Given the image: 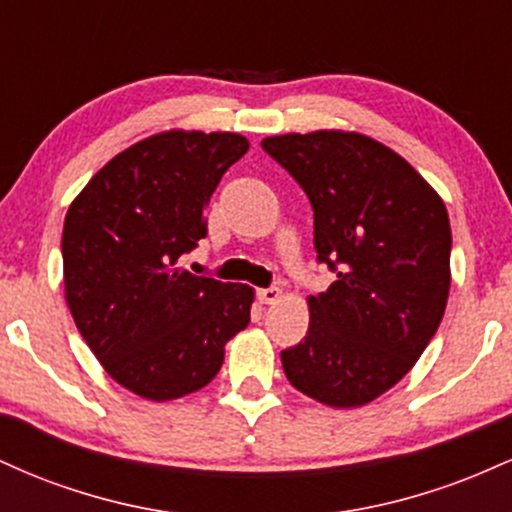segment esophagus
Masks as SVG:
<instances>
[{"mask_svg": "<svg viewBox=\"0 0 512 512\" xmlns=\"http://www.w3.org/2000/svg\"><path fill=\"white\" fill-rule=\"evenodd\" d=\"M257 298H260L264 305H272V303H276L281 298V289H279V286H269V289H260V291H257Z\"/></svg>", "mask_w": 512, "mask_h": 512, "instance_id": "1", "label": "esophagus"}]
</instances>
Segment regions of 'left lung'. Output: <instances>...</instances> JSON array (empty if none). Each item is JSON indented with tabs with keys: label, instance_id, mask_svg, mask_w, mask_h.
Wrapping results in <instances>:
<instances>
[{
	"label": "left lung",
	"instance_id": "8db88e82",
	"mask_svg": "<svg viewBox=\"0 0 512 512\" xmlns=\"http://www.w3.org/2000/svg\"><path fill=\"white\" fill-rule=\"evenodd\" d=\"M262 149L308 195L317 262L337 274L308 298V334L281 366L303 395L361 407L409 373L443 320L448 211L402 156L363 134H281Z\"/></svg>",
	"mask_w": 512,
	"mask_h": 512
}]
</instances>
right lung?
Returning <instances> with one entry per match:
<instances>
[{"instance_id": "1", "label": "right lung", "mask_w": 512, "mask_h": 512, "mask_svg": "<svg viewBox=\"0 0 512 512\" xmlns=\"http://www.w3.org/2000/svg\"><path fill=\"white\" fill-rule=\"evenodd\" d=\"M231 132H163L88 180L64 219L67 305L105 373L166 402L202 390L255 293L178 267L207 236V204L248 151Z\"/></svg>"}]
</instances>
